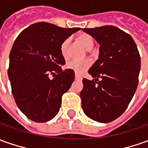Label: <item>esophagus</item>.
<instances>
[{"instance_id":"obj_1","label":"esophagus","mask_w":148,"mask_h":148,"mask_svg":"<svg viewBox=\"0 0 148 148\" xmlns=\"http://www.w3.org/2000/svg\"><path fill=\"white\" fill-rule=\"evenodd\" d=\"M75 79H76V80H80V79H81V77H80L78 74H76V73H75Z\"/></svg>"}]
</instances>
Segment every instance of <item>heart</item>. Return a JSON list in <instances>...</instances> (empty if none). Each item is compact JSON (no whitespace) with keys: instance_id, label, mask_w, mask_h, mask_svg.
<instances>
[{"instance_id":"heart-1","label":"heart","mask_w":148,"mask_h":148,"mask_svg":"<svg viewBox=\"0 0 148 148\" xmlns=\"http://www.w3.org/2000/svg\"><path fill=\"white\" fill-rule=\"evenodd\" d=\"M78 41L82 45V47L87 50H91L94 46V41L91 36L86 33H82L78 36ZM70 45V40L66 39L61 44V52L62 56L66 58L68 57V47ZM90 66V61L87 60L84 61H70L66 64V67L70 70H74L75 73L81 74Z\"/></svg>"}]
</instances>
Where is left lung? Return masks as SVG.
<instances>
[{
	"mask_svg": "<svg viewBox=\"0 0 148 148\" xmlns=\"http://www.w3.org/2000/svg\"><path fill=\"white\" fill-rule=\"evenodd\" d=\"M82 30L99 45V57L88 70L95 80L82 79V108L92 120L110 122L125 112L135 93L140 55L132 37L116 27Z\"/></svg>",
	"mask_w": 148,
	"mask_h": 148,
	"instance_id": "8db88e82",
	"label": "left lung"
}]
</instances>
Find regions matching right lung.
Listing matches in <instances>:
<instances>
[{"label":"right lung","instance_id":"add662e5","mask_svg":"<svg viewBox=\"0 0 148 148\" xmlns=\"http://www.w3.org/2000/svg\"><path fill=\"white\" fill-rule=\"evenodd\" d=\"M79 30L41 22L29 26L15 40L8 76L17 106L32 121L46 122L59 112L61 96L74 80V70H61L66 61L61 46ZM49 73L54 78H49Z\"/></svg>","mask_w":148,"mask_h":148}]
</instances>
